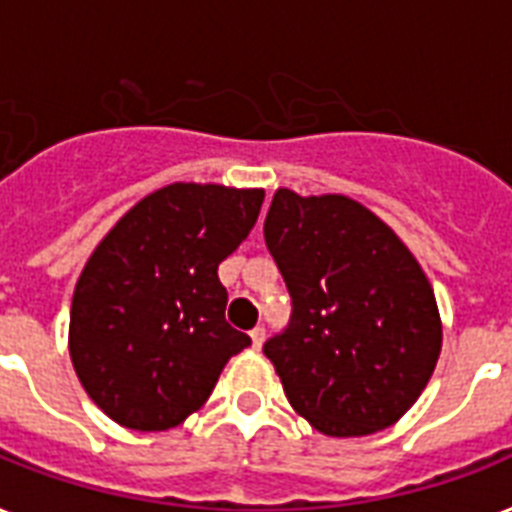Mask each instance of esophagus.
I'll return each mask as SVG.
<instances>
[{
  "mask_svg": "<svg viewBox=\"0 0 512 512\" xmlns=\"http://www.w3.org/2000/svg\"><path fill=\"white\" fill-rule=\"evenodd\" d=\"M249 337H252V345L260 350V345H263V340H265V327H255L252 332H249Z\"/></svg>",
  "mask_w": 512,
  "mask_h": 512,
  "instance_id": "obj_1",
  "label": "esophagus"
}]
</instances>
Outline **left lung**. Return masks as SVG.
Instances as JSON below:
<instances>
[{"instance_id":"1","label":"left lung","mask_w":512,"mask_h":512,"mask_svg":"<svg viewBox=\"0 0 512 512\" xmlns=\"http://www.w3.org/2000/svg\"><path fill=\"white\" fill-rule=\"evenodd\" d=\"M263 233L292 297L289 324L263 345L289 404L327 436L393 425L441 353L436 295L420 263L348 196L279 188Z\"/></svg>"}]
</instances>
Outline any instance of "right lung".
Returning a JSON list of instances; mask_svg holds the SVG:
<instances>
[{"label":"right lung","instance_id":"right-lung-1","mask_svg":"<svg viewBox=\"0 0 512 512\" xmlns=\"http://www.w3.org/2000/svg\"><path fill=\"white\" fill-rule=\"evenodd\" d=\"M263 191L175 183L138 201L84 265L71 361L90 398L132 430L193 414L249 335L225 321L217 265L255 228Z\"/></svg>","mask_w":512,"mask_h":512}]
</instances>
